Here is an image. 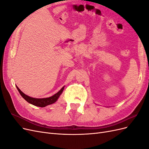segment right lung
<instances>
[{"mask_svg": "<svg viewBox=\"0 0 149 149\" xmlns=\"http://www.w3.org/2000/svg\"><path fill=\"white\" fill-rule=\"evenodd\" d=\"M16 87L18 89V91L20 93V95L23 97L24 100H25L34 106H38V107H45L46 106L52 104L55 102L58 97H60L61 95V94L62 93L64 89V87H63L59 91H58L57 93H56L55 95H53L49 97H47V98H41V99H38V98H33V97H31L27 95H26L23 92H22L20 89L18 88L17 86Z\"/></svg>", "mask_w": 149, "mask_h": 149, "instance_id": "1", "label": "right lung"}]
</instances>
